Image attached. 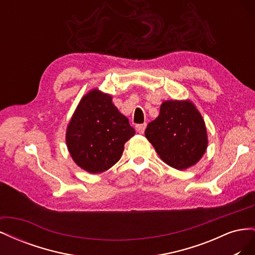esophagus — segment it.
Here are the masks:
<instances>
[{
  "instance_id": "esophagus-1",
  "label": "esophagus",
  "mask_w": 255,
  "mask_h": 255,
  "mask_svg": "<svg viewBox=\"0 0 255 255\" xmlns=\"http://www.w3.org/2000/svg\"><path fill=\"white\" fill-rule=\"evenodd\" d=\"M145 128H146V125L145 123H142V125H137L136 126V130L139 134H143L144 130H145Z\"/></svg>"
}]
</instances>
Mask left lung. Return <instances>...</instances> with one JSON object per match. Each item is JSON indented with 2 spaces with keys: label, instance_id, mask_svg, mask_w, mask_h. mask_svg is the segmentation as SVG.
<instances>
[{
  "label": "left lung",
  "instance_id": "left-lung-1",
  "mask_svg": "<svg viewBox=\"0 0 255 255\" xmlns=\"http://www.w3.org/2000/svg\"><path fill=\"white\" fill-rule=\"evenodd\" d=\"M144 135L159 157L179 170L195 165L207 148L204 120L189 101H165Z\"/></svg>",
  "mask_w": 255,
  "mask_h": 255
}]
</instances>
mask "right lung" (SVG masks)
Listing matches in <instances>:
<instances>
[{"label": "right lung", "mask_w": 255, "mask_h": 255, "mask_svg": "<svg viewBox=\"0 0 255 255\" xmlns=\"http://www.w3.org/2000/svg\"><path fill=\"white\" fill-rule=\"evenodd\" d=\"M134 135L135 129L112 103V97L95 89L81 100L66 141L76 164L90 173H100L117 163L125 143Z\"/></svg>", "instance_id": "obj_1"}]
</instances>
